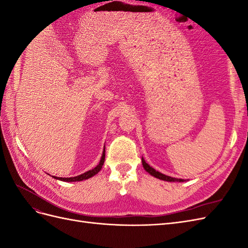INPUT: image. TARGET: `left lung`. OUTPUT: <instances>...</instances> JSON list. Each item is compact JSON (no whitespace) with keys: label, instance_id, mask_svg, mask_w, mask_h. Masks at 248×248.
I'll use <instances>...</instances> for the list:
<instances>
[{"label":"left lung","instance_id":"8db88e82","mask_svg":"<svg viewBox=\"0 0 248 248\" xmlns=\"http://www.w3.org/2000/svg\"><path fill=\"white\" fill-rule=\"evenodd\" d=\"M141 163H142V167L146 170V171H148L150 175L157 178V179H160L163 180V181H168V182H184L185 180L184 179H177V178H172L170 176H167L164 174H161V172L157 171L156 170H154L152 167H150L149 164L145 161V159L141 157Z\"/></svg>","mask_w":248,"mask_h":248}]
</instances>
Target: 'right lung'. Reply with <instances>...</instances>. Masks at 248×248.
Segmentation results:
<instances>
[{"instance_id":"right-lung-1","label":"right lung","mask_w":248,"mask_h":248,"mask_svg":"<svg viewBox=\"0 0 248 248\" xmlns=\"http://www.w3.org/2000/svg\"><path fill=\"white\" fill-rule=\"evenodd\" d=\"M104 158H106V149H103L102 156H101V159L98 163V166H96L94 169L90 170L84 172V174L76 176V177H70V178H61V177H55V176H52V177L57 180H61V181H65V182H77V181H82V180H87L89 178L95 176L96 174H98V171L101 170L103 163H104Z\"/></svg>"}]
</instances>
